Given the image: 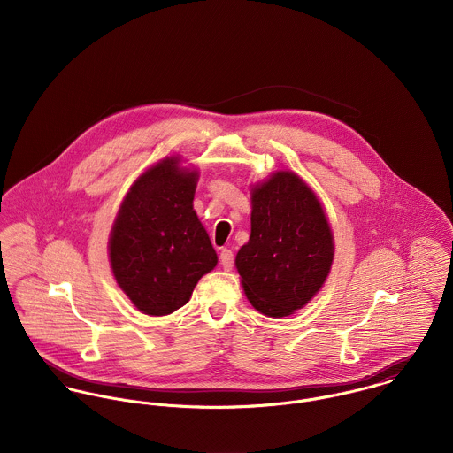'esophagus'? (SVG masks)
<instances>
[{"mask_svg": "<svg viewBox=\"0 0 453 453\" xmlns=\"http://www.w3.org/2000/svg\"><path fill=\"white\" fill-rule=\"evenodd\" d=\"M219 261H221V266L225 268V270H232V266H234V253L230 251V250H221V253H219Z\"/></svg>", "mask_w": 453, "mask_h": 453, "instance_id": "esophagus-1", "label": "esophagus"}]
</instances>
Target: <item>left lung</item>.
<instances>
[{"label":"left lung","mask_w":453,"mask_h":453,"mask_svg":"<svg viewBox=\"0 0 453 453\" xmlns=\"http://www.w3.org/2000/svg\"><path fill=\"white\" fill-rule=\"evenodd\" d=\"M334 255L323 205L291 171L251 190V235L235 258L244 293L268 318L305 307L323 288Z\"/></svg>","instance_id":"left-lung-1"}]
</instances>
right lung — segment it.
<instances>
[{"label":"right lung","instance_id":"add662e5","mask_svg":"<svg viewBox=\"0 0 453 453\" xmlns=\"http://www.w3.org/2000/svg\"><path fill=\"white\" fill-rule=\"evenodd\" d=\"M169 157L142 173L115 218L108 251L113 275L148 316H167L192 296L218 257L194 211L198 173Z\"/></svg>","mask_w":453,"mask_h":453}]
</instances>
